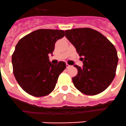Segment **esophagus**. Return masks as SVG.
Wrapping results in <instances>:
<instances>
[{"label":"esophagus","mask_w":126,"mask_h":126,"mask_svg":"<svg viewBox=\"0 0 126 126\" xmlns=\"http://www.w3.org/2000/svg\"><path fill=\"white\" fill-rule=\"evenodd\" d=\"M71 67V65H68V64H66V67L67 68H69V67Z\"/></svg>","instance_id":"obj_1"}]
</instances>
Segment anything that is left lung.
<instances>
[{"instance_id": "left-lung-1", "label": "left lung", "mask_w": 126, "mask_h": 126, "mask_svg": "<svg viewBox=\"0 0 126 126\" xmlns=\"http://www.w3.org/2000/svg\"><path fill=\"white\" fill-rule=\"evenodd\" d=\"M65 37L75 47L83 61V67L73 77L74 86L88 95L103 92L115 75L118 57L115 47L105 36L90 28L66 30Z\"/></svg>"}]
</instances>
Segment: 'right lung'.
<instances>
[{
	"instance_id": "add662e5",
	"label": "right lung",
	"mask_w": 126,
	"mask_h": 126,
	"mask_svg": "<svg viewBox=\"0 0 126 126\" xmlns=\"http://www.w3.org/2000/svg\"><path fill=\"white\" fill-rule=\"evenodd\" d=\"M64 36L63 30L39 29L23 37L16 45L12 55L14 75L29 95L45 96L55 89L66 64H52L49 55H53L56 41Z\"/></svg>"
}]
</instances>
